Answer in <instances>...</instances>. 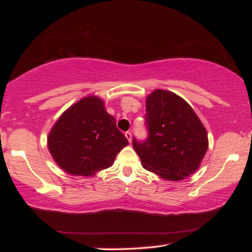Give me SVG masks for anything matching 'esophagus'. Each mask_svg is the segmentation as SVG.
Returning <instances> with one entry per match:
<instances>
[{
  "mask_svg": "<svg viewBox=\"0 0 252 252\" xmlns=\"http://www.w3.org/2000/svg\"><path fill=\"white\" fill-rule=\"evenodd\" d=\"M126 138L127 139V141L131 143V141H132V134H131L130 131H126Z\"/></svg>",
  "mask_w": 252,
  "mask_h": 252,
  "instance_id": "obj_1",
  "label": "esophagus"
}]
</instances>
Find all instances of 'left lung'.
<instances>
[{"label": "left lung", "mask_w": 252, "mask_h": 252, "mask_svg": "<svg viewBox=\"0 0 252 252\" xmlns=\"http://www.w3.org/2000/svg\"><path fill=\"white\" fill-rule=\"evenodd\" d=\"M148 139L133 138L142 167L170 181L183 180L200 167L208 134L193 109L176 93L155 90L146 101Z\"/></svg>", "instance_id": "1"}]
</instances>
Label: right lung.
<instances>
[{
	"mask_svg": "<svg viewBox=\"0 0 252 252\" xmlns=\"http://www.w3.org/2000/svg\"><path fill=\"white\" fill-rule=\"evenodd\" d=\"M127 144L116 119L95 95L85 96L64 111L48 136L49 151L59 167L81 177L111 167Z\"/></svg>",
	"mask_w": 252,
	"mask_h": 252,
	"instance_id": "right-lung-1",
	"label": "right lung"
}]
</instances>
